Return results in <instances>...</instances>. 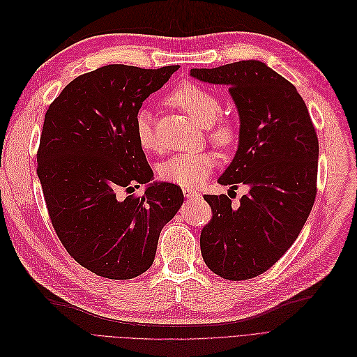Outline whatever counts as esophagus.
I'll list each match as a JSON object with an SVG mask.
<instances>
[{"label": "esophagus", "instance_id": "1", "mask_svg": "<svg viewBox=\"0 0 357 357\" xmlns=\"http://www.w3.org/2000/svg\"><path fill=\"white\" fill-rule=\"evenodd\" d=\"M183 193H184V196L188 197V199H196V197L200 196V193L197 190H195V189H183Z\"/></svg>", "mask_w": 357, "mask_h": 357}]
</instances>
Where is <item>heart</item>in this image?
Instances as JSON below:
<instances>
[{"label": "heart", "mask_w": 357, "mask_h": 357, "mask_svg": "<svg viewBox=\"0 0 357 357\" xmlns=\"http://www.w3.org/2000/svg\"><path fill=\"white\" fill-rule=\"evenodd\" d=\"M167 103L184 112L200 126L206 128L209 141L218 148H229L238 138V129L229 119L222 114L220 98L195 82H183L167 97ZM135 137L139 146L146 152L161 149L157 138L152 114L141 109L135 114ZM216 165V158L211 152L197 154H176L164 161L158 169L160 178L190 188L205 181Z\"/></svg>", "instance_id": "obj_1"}]
</instances>
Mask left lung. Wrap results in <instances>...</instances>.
<instances>
[{
	"label": "left lung",
	"mask_w": 357,
	"mask_h": 357,
	"mask_svg": "<svg viewBox=\"0 0 357 357\" xmlns=\"http://www.w3.org/2000/svg\"><path fill=\"white\" fill-rule=\"evenodd\" d=\"M190 75L224 84L240 113L238 151L218 180L250 185L232 206L227 195H205L212 220L200 234L202 257L228 280L256 278L298 238L317 196L318 137L292 82L260 61L193 68Z\"/></svg>",
	"instance_id": "1"
}]
</instances>
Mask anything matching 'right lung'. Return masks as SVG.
I'll return each mask as SVG.
<instances>
[{"mask_svg": "<svg viewBox=\"0 0 357 357\" xmlns=\"http://www.w3.org/2000/svg\"><path fill=\"white\" fill-rule=\"evenodd\" d=\"M178 65H106L73 79L45 114L38 176L68 254L93 273L126 280L154 263L162 227L181 208L176 184L133 190L154 173L135 137V114Z\"/></svg>", "mask_w": 357, "mask_h": 357, "instance_id": "right-lung-1", "label": "right lung"}]
</instances>
